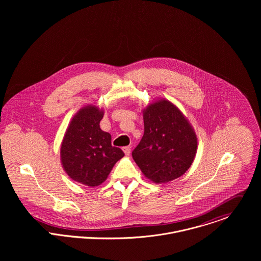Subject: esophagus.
<instances>
[{"instance_id":"1","label":"esophagus","mask_w":261,"mask_h":261,"mask_svg":"<svg viewBox=\"0 0 261 261\" xmlns=\"http://www.w3.org/2000/svg\"><path fill=\"white\" fill-rule=\"evenodd\" d=\"M122 150L124 151V153H125L126 155H128V154L130 153V147H123Z\"/></svg>"}]
</instances>
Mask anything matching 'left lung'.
I'll return each mask as SVG.
<instances>
[{
	"label": "left lung",
	"instance_id": "obj_1",
	"mask_svg": "<svg viewBox=\"0 0 261 261\" xmlns=\"http://www.w3.org/2000/svg\"><path fill=\"white\" fill-rule=\"evenodd\" d=\"M145 133L133 158L153 183L185 174L197 151V138L186 117L173 103L160 100L144 111Z\"/></svg>",
	"mask_w": 261,
	"mask_h": 261
}]
</instances>
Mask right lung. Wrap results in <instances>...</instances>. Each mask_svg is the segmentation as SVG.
Wrapping results in <instances>:
<instances>
[{
  "mask_svg": "<svg viewBox=\"0 0 261 261\" xmlns=\"http://www.w3.org/2000/svg\"><path fill=\"white\" fill-rule=\"evenodd\" d=\"M103 113L95 107L81 109L71 120L61 146V161L76 182L95 187L105 182L124 152L112 146V136L100 129Z\"/></svg>",
  "mask_w": 261,
  "mask_h": 261,
  "instance_id": "obj_1",
  "label": "right lung"
}]
</instances>
